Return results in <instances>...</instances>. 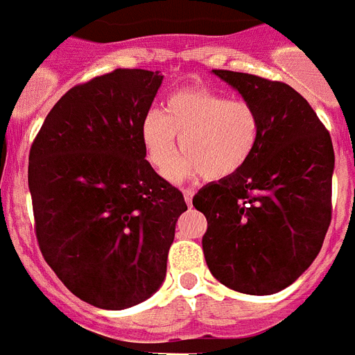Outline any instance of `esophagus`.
Segmentation results:
<instances>
[{
	"label": "esophagus",
	"mask_w": 355,
	"mask_h": 355,
	"mask_svg": "<svg viewBox=\"0 0 355 355\" xmlns=\"http://www.w3.org/2000/svg\"><path fill=\"white\" fill-rule=\"evenodd\" d=\"M183 196H185L187 205L191 207L192 205V198H194V191H191V189H183Z\"/></svg>",
	"instance_id": "1"
}]
</instances>
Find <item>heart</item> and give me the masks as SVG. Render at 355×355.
Segmentation results:
<instances>
[{"label":"heart","mask_w":355,"mask_h":355,"mask_svg":"<svg viewBox=\"0 0 355 355\" xmlns=\"http://www.w3.org/2000/svg\"><path fill=\"white\" fill-rule=\"evenodd\" d=\"M260 119L249 102L231 101L209 89H183L152 110L141 124V141L148 163L163 174L175 152L183 157L168 170L172 180L201 175L223 181L236 175L253 157Z\"/></svg>","instance_id":"obj_1"}]
</instances>
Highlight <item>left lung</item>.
Returning <instances> with one entry per match:
<instances>
[{
    "label": "left lung",
    "instance_id": "obj_1",
    "mask_svg": "<svg viewBox=\"0 0 355 355\" xmlns=\"http://www.w3.org/2000/svg\"><path fill=\"white\" fill-rule=\"evenodd\" d=\"M257 110L260 135L236 175L203 187L201 245L211 273L248 295L284 290L315 260L331 222L334 146L300 93L279 80L214 69Z\"/></svg>",
    "mask_w": 355,
    "mask_h": 355
}]
</instances>
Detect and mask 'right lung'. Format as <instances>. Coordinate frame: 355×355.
I'll return each instance as SVG.
<instances>
[{
	"label": "right lung",
	"instance_id": "obj_1",
	"mask_svg": "<svg viewBox=\"0 0 355 355\" xmlns=\"http://www.w3.org/2000/svg\"><path fill=\"white\" fill-rule=\"evenodd\" d=\"M159 71L115 69L71 87L29 154L34 231L78 299L124 310L159 290L185 198L144 159Z\"/></svg>",
	"mask_w": 355,
	"mask_h": 355
}]
</instances>
